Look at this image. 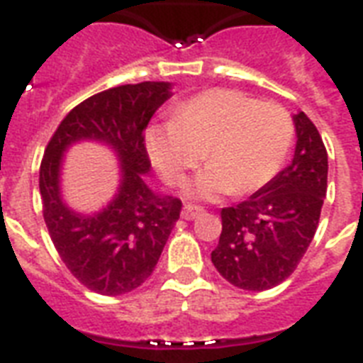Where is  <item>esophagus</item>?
Wrapping results in <instances>:
<instances>
[{"instance_id":"34e87169","label":"esophagus","mask_w":363,"mask_h":363,"mask_svg":"<svg viewBox=\"0 0 363 363\" xmlns=\"http://www.w3.org/2000/svg\"><path fill=\"white\" fill-rule=\"evenodd\" d=\"M201 213H203V209L198 207V205H184L181 211V216L184 220H194V218H198Z\"/></svg>"}]
</instances>
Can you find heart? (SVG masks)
Returning a JSON list of instances; mask_svg holds the SVG:
<instances>
[{"instance_id": "obj_1", "label": "heart", "mask_w": 363, "mask_h": 363, "mask_svg": "<svg viewBox=\"0 0 363 363\" xmlns=\"http://www.w3.org/2000/svg\"><path fill=\"white\" fill-rule=\"evenodd\" d=\"M294 139L292 116L282 105L232 88H213L186 99L173 121L147 130L148 158L167 184H179L203 158L209 167L184 184L188 198L252 194L281 169Z\"/></svg>"}]
</instances>
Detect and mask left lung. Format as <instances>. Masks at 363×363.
<instances>
[{
	"instance_id": "8db88e82",
	"label": "left lung",
	"mask_w": 363,
	"mask_h": 363,
	"mask_svg": "<svg viewBox=\"0 0 363 363\" xmlns=\"http://www.w3.org/2000/svg\"><path fill=\"white\" fill-rule=\"evenodd\" d=\"M292 164L247 201L222 209V233L211 252L233 286L262 292L281 284L307 252L328 188V152L303 111L294 115Z\"/></svg>"
}]
</instances>
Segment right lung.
Wrapping results in <instances>:
<instances>
[{
    "instance_id": "1",
    "label": "right lung",
    "mask_w": 363,
    "mask_h": 363,
    "mask_svg": "<svg viewBox=\"0 0 363 363\" xmlns=\"http://www.w3.org/2000/svg\"><path fill=\"white\" fill-rule=\"evenodd\" d=\"M169 98L171 82L104 90L71 109L45 148L39 192L50 239L77 281L101 296L131 292L152 275L181 215V199L154 194L143 177L150 171L145 128ZM79 140L104 142L121 162L119 192L94 216L67 208L59 190L61 158Z\"/></svg>"
}]
</instances>
